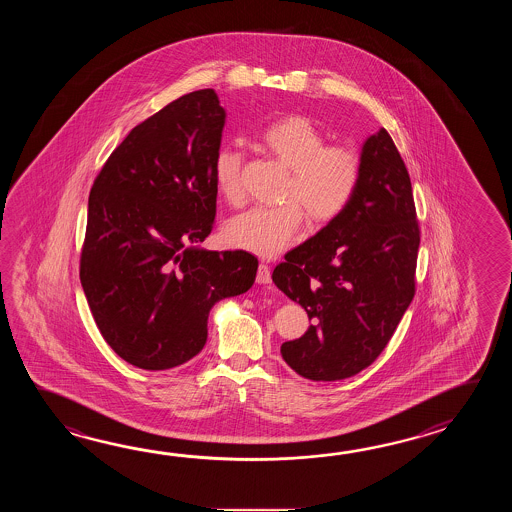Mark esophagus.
Returning a JSON list of instances; mask_svg holds the SVG:
<instances>
[{"mask_svg":"<svg viewBox=\"0 0 512 512\" xmlns=\"http://www.w3.org/2000/svg\"><path fill=\"white\" fill-rule=\"evenodd\" d=\"M256 282L271 283V267L267 263L258 265V274H256Z\"/></svg>","mask_w":512,"mask_h":512,"instance_id":"esophagus-1","label":"esophagus"}]
</instances>
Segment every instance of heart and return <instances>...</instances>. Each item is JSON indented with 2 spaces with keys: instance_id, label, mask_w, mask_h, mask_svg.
<instances>
[{
  "instance_id": "1",
  "label": "heart",
  "mask_w": 512,
  "mask_h": 512,
  "mask_svg": "<svg viewBox=\"0 0 512 512\" xmlns=\"http://www.w3.org/2000/svg\"><path fill=\"white\" fill-rule=\"evenodd\" d=\"M260 144L289 170L276 207H252L230 219L223 236L230 247L278 256L291 243L307 218L324 225L338 218L359 186V153L348 146L327 144L324 131L304 115L272 120L258 135ZM243 155L234 146H221L212 163L218 192L232 205L243 199Z\"/></svg>"
}]
</instances>
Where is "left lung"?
Returning <instances> with one entry per match:
<instances>
[{
  "instance_id": "1",
  "label": "left lung",
  "mask_w": 512,
  "mask_h": 512,
  "mask_svg": "<svg viewBox=\"0 0 512 512\" xmlns=\"http://www.w3.org/2000/svg\"><path fill=\"white\" fill-rule=\"evenodd\" d=\"M360 166L346 210L272 272L276 287L313 322L280 349L311 381H340L368 368L414 300L421 232L410 175L384 128L362 144Z\"/></svg>"
}]
</instances>
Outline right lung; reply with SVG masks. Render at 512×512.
<instances>
[{"label": "right lung", "mask_w": 512, "mask_h": 512, "mask_svg": "<svg viewBox=\"0 0 512 512\" xmlns=\"http://www.w3.org/2000/svg\"><path fill=\"white\" fill-rule=\"evenodd\" d=\"M225 109L214 89L177 98L109 155L89 192L80 282L109 348L141 370H170L207 342L212 305L249 291L258 260L205 251Z\"/></svg>", "instance_id": "add662e5"}]
</instances>
